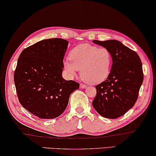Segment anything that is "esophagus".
<instances>
[{
    "mask_svg": "<svg viewBox=\"0 0 156 156\" xmlns=\"http://www.w3.org/2000/svg\"><path fill=\"white\" fill-rule=\"evenodd\" d=\"M85 87H86V85H83V84H80V89H84V88H85Z\"/></svg>",
    "mask_w": 156,
    "mask_h": 156,
    "instance_id": "obj_1",
    "label": "esophagus"
}]
</instances>
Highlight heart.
<instances>
[{"label": "heart", "mask_w": 156, "mask_h": 156, "mask_svg": "<svg viewBox=\"0 0 156 156\" xmlns=\"http://www.w3.org/2000/svg\"><path fill=\"white\" fill-rule=\"evenodd\" d=\"M64 62V68L71 78L77 75L90 85L100 84L108 78L112 67V55L108 49L88 43L80 44L69 53Z\"/></svg>", "instance_id": "obj_1"}]
</instances>
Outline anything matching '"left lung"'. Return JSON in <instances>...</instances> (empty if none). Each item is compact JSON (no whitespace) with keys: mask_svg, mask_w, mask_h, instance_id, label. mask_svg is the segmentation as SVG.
Instances as JSON below:
<instances>
[{"mask_svg":"<svg viewBox=\"0 0 156 156\" xmlns=\"http://www.w3.org/2000/svg\"><path fill=\"white\" fill-rule=\"evenodd\" d=\"M92 42L108 49L113 59L108 78L95 87L92 106L102 117L115 119L133 107L138 98L144 80L142 64L136 52L120 41Z\"/></svg>","mask_w":156,"mask_h":156,"instance_id":"8db88e82","label":"left lung"}]
</instances>
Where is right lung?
Here are the masks:
<instances>
[{
	"mask_svg": "<svg viewBox=\"0 0 156 156\" xmlns=\"http://www.w3.org/2000/svg\"><path fill=\"white\" fill-rule=\"evenodd\" d=\"M69 42L45 39L22 51L14 80L20 104L42 119H53L64 112L79 83L62 78L63 59Z\"/></svg>",
	"mask_w": 156,
	"mask_h": 156,
	"instance_id": "1",
	"label": "right lung"
}]
</instances>
